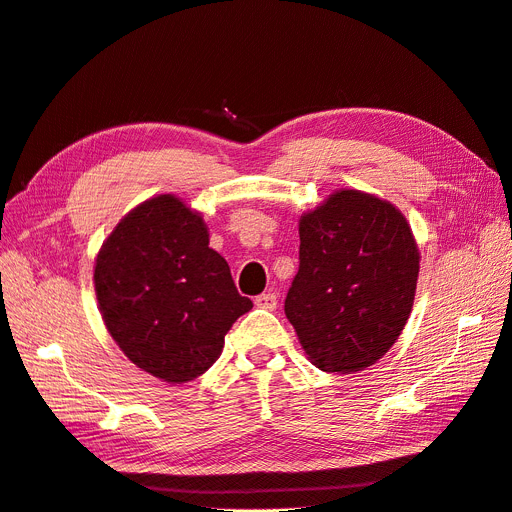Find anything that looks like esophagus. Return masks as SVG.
<instances>
[{
	"label": "esophagus",
	"instance_id": "esophagus-1",
	"mask_svg": "<svg viewBox=\"0 0 512 512\" xmlns=\"http://www.w3.org/2000/svg\"><path fill=\"white\" fill-rule=\"evenodd\" d=\"M255 306L261 310H276L278 306V295L268 291V293H261L255 297Z\"/></svg>",
	"mask_w": 512,
	"mask_h": 512
}]
</instances>
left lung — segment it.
Returning a JSON list of instances; mask_svg holds the SVG:
<instances>
[{
  "label": "left lung",
  "instance_id": "1",
  "mask_svg": "<svg viewBox=\"0 0 512 512\" xmlns=\"http://www.w3.org/2000/svg\"><path fill=\"white\" fill-rule=\"evenodd\" d=\"M420 249L394 204L339 189L299 219V270L285 314L312 365L329 373L371 367L411 314Z\"/></svg>",
  "mask_w": 512,
  "mask_h": 512
}]
</instances>
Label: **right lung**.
Listing matches in <instances>:
<instances>
[{"label":"right lung","instance_id":"add662e5","mask_svg":"<svg viewBox=\"0 0 512 512\" xmlns=\"http://www.w3.org/2000/svg\"><path fill=\"white\" fill-rule=\"evenodd\" d=\"M103 323L130 363L168 384L211 367L236 318L253 308L208 246L200 213L160 194L116 225L94 261Z\"/></svg>","mask_w":512,"mask_h":512}]
</instances>
